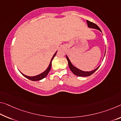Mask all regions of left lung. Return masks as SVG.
I'll return each mask as SVG.
<instances>
[{"label":"left lung","mask_w":121,"mask_h":121,"mask_svg":"<svg viewBox=\"0 0 121 121\" xmlns=\"http://www.w3.org/2000/svg\"><path fill=\"white\" fill-rule=\"evenodd\" d=\"M86 22H87V24H88V26L89 27L97 29V30H99L100 31H101V32H102L101 29H99V27H98L96 24L92 23V22L89 21V20H86ZM66 59H67V60H68V64H69V66L70 69L71 70V71L72 72H73V74H75V75L77 76H79V77H86V76H89L91 75L92 74L94 73V72H95L96 70L98 69V68L99 67V66L97 68H96L95 70H93V71H89V72L83 71H82V70H81L75 68V66H73V65H72V64H71V62L70 61L69 59V58L67 56H66Z\"/></svg>","instance_id":"obj_1"}]
</instances>
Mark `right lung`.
<instances>
[{
    "mask_svg": "<svg viewBox=\"0 0 121 121\" xmlns=\"http://www.w3.org/2000/svg\"><path fill=\"white\" fill-rule=\"evenodd\" d=\"M57 53V52L55 53V55H53V56L52 58L51 59V62H50V65L49 67H48V68L46 69L45 71H44V72H43V73H42L41 74H40V75H37V76H33V77H30V76H26L25 75H24V74H23L22 73H21L22 75H23L24 76H25V77L26 78H28L29 79L31 80V81H39V80H41L42 79H43L45 78L46 76H47L48 75V73H49V72H50V70H51V62L53 58H54L55 56H56V55Z\"/></svg>",
    "mask_w": 121,
    "mask_h": 121,
    "instance_id": "add662e5",
    "label": "right lung"
}]
</instances>
